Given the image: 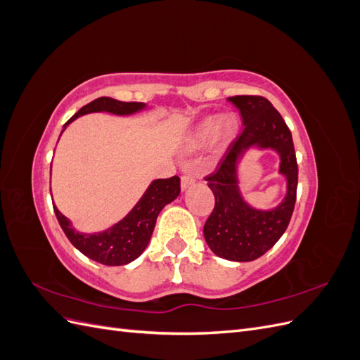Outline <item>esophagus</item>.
<instances>
[{
    "mask_svg": "<svg viewBox=\"0 0 360 360\" xmlns=\"http://www.w3.org/2000/svg\"><path fill=\"white\" fill-rule=\"evenodd\" d=\"M195 183V176L193 174H183L181 176V189L184 191V189H188V188H191L192 184Z\"/></svg>",
    "mask_w": 360,
    "mask_h": 360,
    "instance_id": "obj_1",
    "label": "esophagus"
}]
</instances>
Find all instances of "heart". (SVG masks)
Masks as SVG:
<instances>
[{
	"instance_id": "heart-1",
	"label": "heart",
	"mask_w": 360,
	"mask_h": 360,
	"mask_svg": "<svg viewBox=\"0 0 360 360\" xmlns=\"http://www.w3.org/2000/svg\"><path fill=\"white\" fill-rule=\"evenodd\" d=\"M237 129V122L233 115L225 117H210L202 122L197 132V143H204L205 139H209L213 134L217 132L222 141H228L233 138Z\"/></svg>"
}]
</instances>
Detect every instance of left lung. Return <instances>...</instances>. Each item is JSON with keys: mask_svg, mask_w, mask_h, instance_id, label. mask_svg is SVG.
I'll return each instance as SVG.
<instances>
[{"mask_svg": "<svg viewBox=\"0 0 360 360\" xmlns=\"http://www.w3.org/2000/svg\"><path fill=\"white\" fill-rule=\"evenodd\" d=\"M228 101L238 108L245 127L226 147L216 169L205 176L214 195V207L204 224V238L217 257L252 261L274 248L285 233L296 204L299 168L290 129L266 97L243 94ZM254 143L278 151L281 172L289 180L286 200L270 212H258L249 207L236 188L238 158L245 148Z\"/></svg>", "mask_w": 360, "mask_h": 360, "instance_id": "obj_1", "label": "left lung"}]
</instances>
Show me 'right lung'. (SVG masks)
<instances>
[{
	"mask_svg": "<svg viewBox=\"0 0 360 360\" xmlns=\"http://www.w3.org/2000/svg\"><path fill=\"white\" fill-rule=\"evenodd\" d=\"M141 108H144V103L120 102L111 99V97H99V99L82 106L64 126H68L79 115L89 112L108 111L123 115L132 114L141 110ZM179 193L180 179L177 176H172L169 179H158L150 184L144 197L139 200L134 210L123 221L111 226L110 230L97 234H81L75 231L68 217L61 214L56 205H53V212H56L60 226L63 228L64 234L68 236L70 243L76 249H79L85 257L105 266H123L144 252L151 234H153L159 212L168 202L176 200Z\"/></svg>",
	"mask_w": 360,
	"mask_h": 360,
	"instance_id": "obj_1",
	"label": "right lung"
}]
</instances>
